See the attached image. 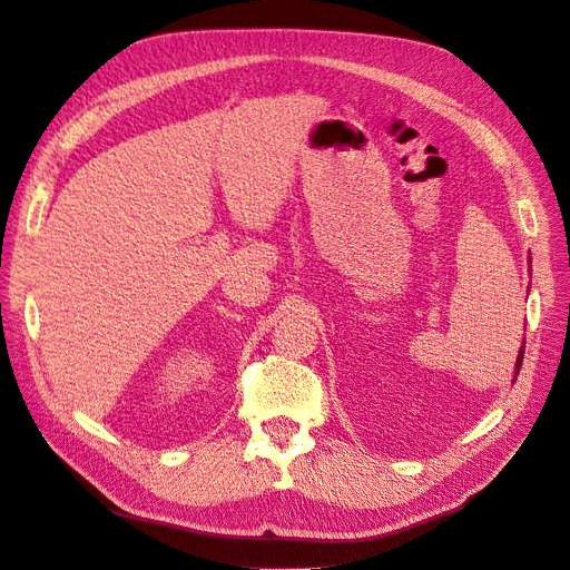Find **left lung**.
<instances>
[{
    "label": "left lung",
    "instance_id": "obj_1",
    "mask_svg": "<svg viewBox=\"0 0 570 570\" xmlns=\"http://www.w3.org/2000/svg\"><path fill=\"white\" fill-rule=\"evenodd\" d=\"M523 347H525V341H523ZM523 347L519 351V357H517V370H513V379L519 376V372H521V362H523Z\"/></svg>",
    "mask_w": 570,
    "mask_h": 570
}]
</instances>
